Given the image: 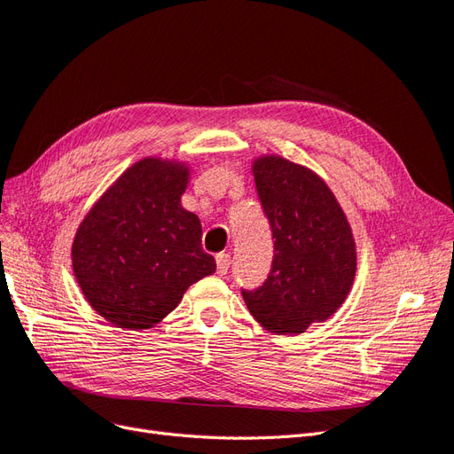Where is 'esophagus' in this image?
I'll list each match as a JSON object with an SVG mask.
<instances>
[{"instance_id":"esophagus-1","label":"esophagus","mask_w":454,"mask_h":454,"mask_svg":"<svg viewBox=\"0 0 454 454\" xmlns=\"http://www.w3.org/2000/svg\"><path fill=\"white\" fill-rule=\"evenodd\" d=\"M231 267V255L229 254H217L215 255V272L220 276H225Z\"/></svg>"}]
</instances>
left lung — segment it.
Returning a JSON list of instances; mask_svg holds the SVG:
<instances>
[{"mask_svg": "<svg viewBox=\"0 0 454 454\" xmlns=\"http://www.w3.org/2000/svg\"><path fill=\"white\" fill-rule=\"evenodd\" d=\"M257 195L270 223L269 278L244 302L267 331L301 334L346 301L356 270L348 217L328 185L309 168L278 155L254 163Z\"/></svg>", "mask_w": 454, "mask_h": 454, "instance_id": "left-lung-1", "label": "left lung"}]
</instances>
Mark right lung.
<instances>
[{
    "mask_svg": "<svg viewBox=\"0 0 454 454\" xmlns=\"http://www.w3.org/2000/svg\"><path fill=\"white\" fill-rule=\"evenodd\" d=\"M187 167L146 158L108 190L76 231L73 270L90 306L120 328L143 331L185 289L215 272L199 217L180 205Z\"/></svg>",
    "mask_w": 454,
    "mask_h": 454,
    "instance_id": "add662e5",
    "label": "right lung"
}]
</instances>
